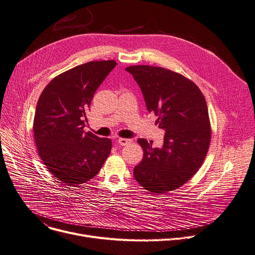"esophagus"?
I'll use <instances>...</instances> for the list:
<instances>
[{"mask_svg": "<svg viewBox=\"0 0 255 255\" xmlns=\"http://www.w3.org/2000/svg\"><path fill=\"white\" fill-rule=\"evenodd\" d=\"M130 142H131V140L127 139V138H119V139H118V143L122 146H125V145L129 144Z\"/></svg>", "mask_w": 255, "mask_h": 255, "instance_id": "obj_1", "label": "esophagus"}]
</instances>
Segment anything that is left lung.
I'll return each instance as SVG.
<instances>
[{
    "label": "left lung",
    "instance_id": "left-lung-1",
    "mask_svg": "<svg viewBox=\"0 0 255 255\" xmlns=\"http://www.w3.org/2000/svg\"><path fill=\"white\" fill-rule=\"evenodd\" d=\"M139 85L155 124L166 130L164 144L152 147L146 139L137 142L143 158L134 168L135 180L153 193L178 189L199 170L207 154L212 128L207 105L198 86L169 69L148 65L129 66Z\"/></svg>",
    "mask_w": 255,
    "mask_h": 255
}]
</instances>
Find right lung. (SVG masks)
I'll list each match as a JSON object with an SVG mask.
<instances>
[{
    "label": "right lung",
    "mask_w": 255,
    "mask_h": 255,
    "mask_svg": "<svg viewBox=\"0 0 255 255\" xmlns=\"http://www.w3.org/2000/svg\"><path fill=\"white\" fill-rule=\"evenodd\" d=\"M117 65L92 61L51 80L38 99L33 135L45 168L65 185L85 183L100 172L112 149L110 138L85 132L95 92Z\"/></svg>",
    "instance_id": "add662e5"
}]
</instances>
